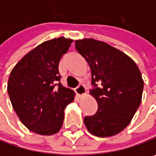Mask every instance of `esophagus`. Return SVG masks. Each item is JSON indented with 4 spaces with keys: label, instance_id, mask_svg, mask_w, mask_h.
<instances>
[{
    "label": "esophagus",
    "instance_id": "obj_1",
    "mask_svg": "<svg viewBox=\"0 0 156 156\" xmlns=\"http://www.w3.org/2000/svg\"><path fill=\"white\" fill-rule=\"evenodd\" d=\"M75 91H76V93H77L78 96L82 97V96H84L86 94V87L83 85H78V87L76 88Z\"/></svg>",
    "mask_w": 156,
    "mask_h": 156
}]
</instances>
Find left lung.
Wrapping results in <instances>:
<instances>
[{
	"mask_svg": "<svg viewBox=\"0 0 156 156\" xmlns=\"http://www.w3.org/2000/svg\"><path fill=\"white\" fill-rule=\"evenodd\" d=\"M91 70L90 95L98 109L85 116L84 124L98 137L115 136L131 122L142 101L144 80L135 61L121 50L94 39L75 41ZM100 85V87L97 86Z\"/></svg>",
	"mask_w": 156,
	"mask_h": 156,
	"instance_id": "1",
	"label": "left lung"
}]
</instances>
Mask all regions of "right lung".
<instances>
[{"mask_svg":"<svg viewBox=\"0 0 156 156\" xmlns=\"http://www.w3.org/2000/svg\"><path fill=\"white\" fill-rule=\"evenodd\" d=\"M71 39L47 41L27 53L13 68L8 94L20 122L31 132L51 136L59 131L64 109L75 93L59 82L58 63L69 50Z\"/></svg>","mask_w":156,"mask_h":156,"instance_id":"obj_1","label":"right lung"}]
</instances>
